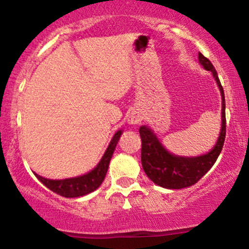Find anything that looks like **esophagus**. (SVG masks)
I'll return each instance as SVG.
<instances>
[{"instance_id": "1", "label": "esophagus", "mask_w": 249, "mask_h": 249, "mask_svg": "<svg viewBox=\"0 0 249 249\" xmlns=\"http://www.w3.org/2000/svg\"><path fill=\"white\" fill-rule=\"evenodd\" d=\"M141 120H142V115L137 110H134V112L130 113L129 118H127V122L130 124H139V123H141Z\"/></svg>"}]
</instances>
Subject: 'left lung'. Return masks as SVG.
<instances>
[{
  "label": "left lung",
  "instance_id": "8db88e82",
  "mask_svg": "<svg viewBox=\"0 0 249 249\" xmlns=\"http://www.w3.org/2000/svg\"><path fill=\"white\" fill-rule=\"evenodd\" d=\"M199 61L205 67V70L212 72L222 94V130L213 149L201 157H176L162 147L149 127H140V135L142 140L141 161H142L143 170L155 184L167 189H182L199 182L218 159V155L222 152L225 141L227 119H225L224 90L212 62L203 56L201 53H199Z\"/></svg>",
  "mask_w": 249,
  "mask_h": 249
}]
</instances>
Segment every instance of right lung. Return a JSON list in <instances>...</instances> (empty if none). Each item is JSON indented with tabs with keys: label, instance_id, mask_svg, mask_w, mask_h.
Wrapping results in <instances>:
<instances>
[{
	"label": "right lung",
	"instance_id": "right-lung-1",
	"mask_svg": "<svg viewBox=\"0 0 249 249\" xmlns=\"http://www.w3.org/2000/svg\"><path fill=\"white\" fill-rule=\"evenodd\" d=\"M120 135H122V131L115 132L112 141H110L108 148H107L106 153H105V155L102 157L101 161L99 162V165H97L91 172L87 173V175L61 180L47 179V178L38 176L37 173H35V175H36V177L46 185L48 189L56 193V194L61 195V196L78 197L89 194V193L96 190L97 188L101 185V183L104 182L105 177H106L107 170H108L109 166L110 158H112L113 152H114L115 149V145H117L118 141H119Z\"/></svg>",
	"mask_w": 249,
	"mask_h": 249
}]
</instances>
